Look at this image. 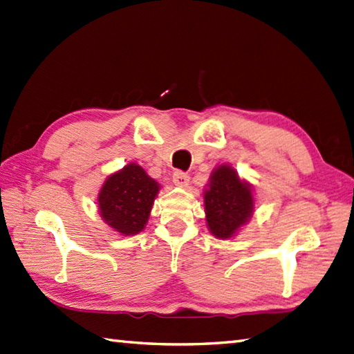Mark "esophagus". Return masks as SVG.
Wrapping results in <instances>:
<instances>
[{
    "instance_id": "obj_1",
    "label": "esophagus",
    "mask_w": 354,
    "mask_h": 354,
    "mask_svg": "<svg viewBox=\"0 0 354 354\" xmlns=\"http://www.w3.org/2000/svg\"><path fill=\"white\" fill-rule=\"evenodd\" d=\"M172 182H174L176 186L185 187V186H187V183H189V176H187L183 171H176L174 174H172Z\"/></svg>"
}]
</instances>
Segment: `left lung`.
<instances>
[{
	"label": "left lung",
	"instance_id": "obj_1",
	"mask_svg": "<svg viewBox=\"0 0 354 354\" xmlns=\"http://www.w3.org/2000/svg\"><path fill=\"white\" fill-rule=\"evenodd\" d=\"M207 229L218 239H230L245 225L254 212L251 185L242 180L230 165L212 171L203 192Z\"/></svg>",
	"mask_w": 354,
	"mask_h": 354
}]
</instances>
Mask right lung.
Here are the masks:
<instances>
[{
  "mask_svg": "<svg viewBox=\"0 0 354 354\" xmlns=\"http://www.w3.org/2000/svg\"><path fill=\"white\" fill-rule=\"evenodd\" d=\"M160 185L138 163L109 176L98 194V210L115 232L131 236L145 229Z\"/></svg>",
  "mask_w": 354,
  "mask_h": 354,
  "instance_id": "add662e5",
  "label": "right lung"
}]
</instances>
